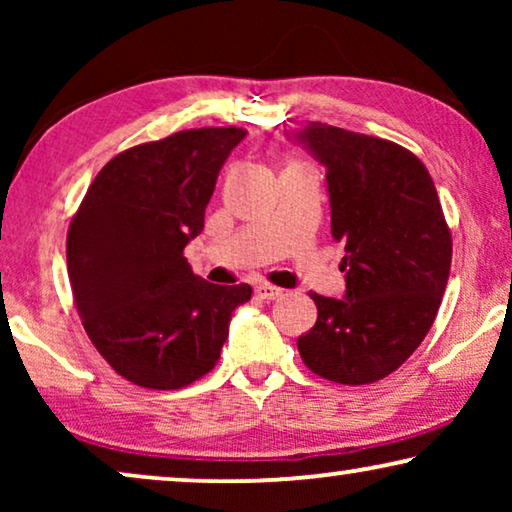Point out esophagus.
I'll return each mask as SVG.
<instances>
[{"instance_id":"obj_1","label":"esophagus","mask_w":512,"mask_h":512,"mask_svg":"<svg viewBox=\"0 0 512 512\" xmlns=\"http://www.w3.org/2000/svg\"><path fill=\"white\" fill-rule=\"evenodd\" d=\"M254 293L261 300H275V298L282 296V289H277V286H272V284H258Z\"/></svg>"}]
</instances>
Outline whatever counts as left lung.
<instances>
[{
  "label": "left lung",
  "instance_id": "1",
  "mask_svg": "<svg viewBox=\"0 0 512 512\" xmlns=\"http://www.w3.org/2000/svg\"><path fill=\"white\" fill-rule=\"evenodd\" d=\"M284 135L326 167L331 233L345 247V296L310 293L317 324L298 352L331 382H377L422 345L450 277L436 186L415 153L387 139L319 121Z\"/></svg>",
  "mask_w": 512,
  "mask_h": 512
}]
</instances>
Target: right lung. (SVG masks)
Segmentation results:
<instances>
[{
  "instance_id": "obj_1",
  "label": "right lung",
  "mask_w": 512,
  "mask_h": 512,
  "mask_svg": "<svg viewBox=\"0 0 512 512\" xmlns=\"http://www.w3.org/2000/svg\"><path fill=\"white\" fill-rule=\"evenodd\" d=\"M247 130H184L102 167L67 235L74 303L109 366L146 389H181L214 368L249 284L195 275L186 244Z\"/></svg>"
}]
</instances>
